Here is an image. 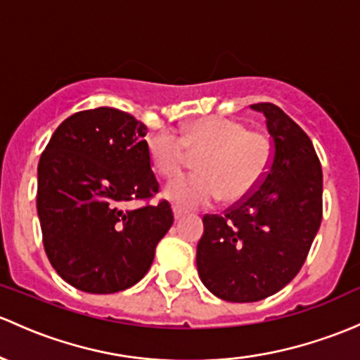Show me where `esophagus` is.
Segmentation results:
<instances>
[{"mask_svg":"<svg viewBox=\"0 0 360 360\" xmlns=\"http://www.w3.org/2000/svg\"><path fill=\"white\" fill-rule=\"evenodd\" d=\"M172 212H174V219H176V221H181V219H183L184 217V215H186L188 214V212L186 210H183V209H179V207H174V209H172Z\"/></svg>","mask_w":360,"mask_h":360,"instance_id":"esophagus-1","label":"esophagus"}]
</instances>
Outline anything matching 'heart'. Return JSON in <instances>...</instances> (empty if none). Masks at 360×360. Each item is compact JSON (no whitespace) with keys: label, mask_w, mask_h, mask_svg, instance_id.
Returning <instances> with one entry per match:
<instances>
[{"label":"heart","mask_w":360,"mask_h":360,"mask_svg":"<svg viewBox=\"0 0 360 360\" xmlns=\"http://www.w3.org/2000/svg\"><path fill=\"white\" fill-rule=\"evenodd\" d=\"M151 169L160 177L177 176L196 157L198 172L176 177L165 186V198L184 209L209 205L222 196L226 203L248 198L272 164V141L262 131L247 129L229 117H203L188 124L181 138L169 131L151 136L146 145Z\"/></svg>","instance_id":"heart-1"}]
</instances>
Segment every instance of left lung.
I'll list each match as a JSON object with an SVG mask.
<instances>
[{"instance_id":"8db88e82","label":"left lung","mask_w":360,"mask_h":360,"mask_svg":"<svg viewBox=\"0 0 360 360\" xmlns=\"http://www.w3.org/2000/svg\"><path fill=\"white\" fill-rule=\"evenodd\" d=\"M266 115L272 164L248 198L224 214L203 215L196 247L200 279L228 302H259L298 274L323 219V169L312 141L272 103H255Z\"/></svg>"}]
</instances>
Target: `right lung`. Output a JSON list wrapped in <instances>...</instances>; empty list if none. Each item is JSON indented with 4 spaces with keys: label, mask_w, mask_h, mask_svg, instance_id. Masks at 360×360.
Wrapping results in <instances>:
<instances>
[{
    "label": "right lung",
    "mask_w": 360,
    "mask_h": 360,
    "mask_svg": "<svg viewBox=\"0 0 360 360\" xmlns=\"http://www.w3.org/2000/svg\"><path fill=\"white\" fill-rule=\"evenodd\" d=\"M146 126L110 107L82 110L53 132L37 165V215L53 269L86 293H115L150 269L174 222L146 151ZM145 201L127 211L125 203Z\"/></svg>",
    "instance_id": "obj_1"
}]
</instances>
